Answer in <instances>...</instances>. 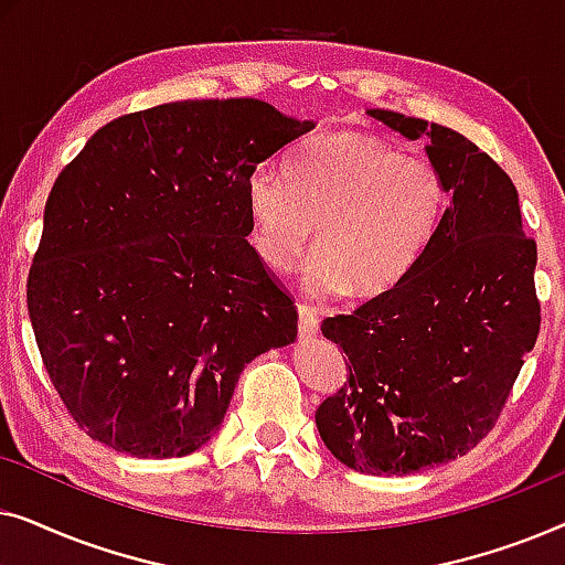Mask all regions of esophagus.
I'll use <instances>...</instances> for the list:
<instances>
[{"label": "esophagus", "instance_id": "1", "mask_svg": "<svg viewBox=\"0 0 565 565\" xmlns=\"http://www.w3.org/2000/svg\"><path fill=\"white\" fill-rule=\"evenodd\" d=\"M298 316H300V321H298L300 337L313 339L316 334H319V311H316V308L298 306Z\"/></svg>", "mask_w": 565, "mask_h": 565}]
</instances>
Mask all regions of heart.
Listing matches in <instances>:
<instances>
[{
    "label": "heart",
    "mask_w": 565,
    "mask_h": 565,
    "mask_svg": "<svg viewBox=\"0 0 565 565\" xmlns=\"http://www.w3.org/2000/svg\"><path fill=\"white\" fill-rule=\"evenodd\" d=\"M249 242L269 269L296 265L313 238L303 282L313 296L375 298L401 285L445 213L443 172L427 157L381 138H313L288 161V177L254 169L246 182Z\"/></svg>",
    "instance_id": "heart-1"
}]
</instances>
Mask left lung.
Returning <instances> with one entry per match:
<instances>
[{
  "instance_id": "1",
  "label": "left lung",
  "mask_w": 565,
  "mask_h": 565,
  "mask_svg": "<svg viewBox=\"0 0 565 565\" xmlns=\"http://www.w3.org/2000/svg\"><path fill=\"white\" fill-rule=\"evenodd\" d=\"M367 115L427 141L447 205L404 282L321 323L350 358V381L316 408V427L347 468L406 476L466 455L497 422L537 342V246L489 153L437 122Z\"/></svg>"
}]
</instances>
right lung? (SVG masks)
Returning <instances> with one entry per match:
<instances>
[{
    "instance_id": "1",
    "label": "right lung",
    "mask_w": 565,
    "mask_h": 565,
    "mask_svg": "<svg viewBox=\"0 0 565 565\" xmlns=\"http://www.w3.org/2000/svg\"><path fill=\"white\" fill-rule=\"evenodd\" d=\"M311 128L262 99H184L107 122L58 174L28 313L92 439L184 458L244 367L296 342V306L246 242V182Z\"/></svg>"
}]
</instances>
